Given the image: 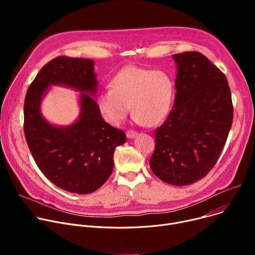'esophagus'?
<instances>
[{
    "instance_id": "34e87169",
    "label": "esophagus",
    "mask_w": 255,
    "mask_h": 255,
    "mask_svg": "<svg viewBox=\"0 0 255 255\" xmlns=\"http://www.w3.org/2000/svg\"><path fill=\"white\" fill-rule=\"evenodd\" d=\"M126 136H127L128 138H130V139H133V138H135V137L137 136V132L134 131V130H128V131L126 132Z\"/></svg>"
}]
</instances>
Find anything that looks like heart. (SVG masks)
I'll return each instance as SVG.
<instances>
[{"mask_svg":"<svg viewBox=\"0 0 255 255\" xmlns=\"http://www.w3.org/2000/svg\"><path fill=\"white\" fill-rule=\"evenodd\" d=\"M174 97V83L163 70L128 65L111 81V88L98 98L100 112L111 125L120 124L130 106L137 123L155 126L168 115Z\"/></svg>","mask_w":255,"mask_h":255,"instance_id":"heart-1","label":"heart"}]
</instances>
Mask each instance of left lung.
Returning <instances> with one entry per match:
<instances>
[{
    "label": "left lung",
    "instance_id": "1",
    "mask_svg": "<svg viewBox=\"0 0 255 255\" xmlns=\"http://www.w3.org/2000/svg\"><path fill=\"white\" fill-rule=\"evenodd\" d=\"M177 74L174 105L154 131L149 164L165 183H197L214 167L233 121V105L223 72L198 51L172 55Z\"/></svg>",
    "mask_w": 255,
    "mask_h": 255
}]
</instances>
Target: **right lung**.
<instances>
[{"label": "right lung", "mask_w": 255, "mask_h": 255, "mask_svg": "<svg viewBox=\"0 0 255 255\" xmlns=\"http://www.w3.org/2000/svg\"><path fill=\"white\" fill-rule=\"evenodd\" d=\"M96 77L94 60L58 56L40 69L24 102V133L36 164L56 187L80 195L106 183L114 168L115 148L126 142L124 131L103 119L90 97L97 93ZM55 84L81 92V113L71 126L54 127L41 115L42 98Z\"/></svg>", "instance_id": "add662e5"}]
</instances>
